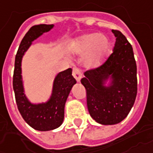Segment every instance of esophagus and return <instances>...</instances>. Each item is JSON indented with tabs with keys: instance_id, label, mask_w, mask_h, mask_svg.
I'll use <instances>...</instances> for the list:
<instances>
[{
	"instance_id": "obj_1",
	"label": "esophagus",
	"mask_w": 153,
	"mask_h": 153,
	"mask_svg": "<svg viewBox=\"0 0 153 153\" xmlns=\"http://www.w3.org/2000/svg\"><path fill=\"white\" fill-rule=\"evenodd\" d=\"M73 76L74 77V79H76L77 82H80L81 78H82V74H81V73L79 68H73Z\"/></svg>"
}]
</instances>
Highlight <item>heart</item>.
I'll return each instance as SVG.
<instances>
[{"label": "heart", "instance_id": "heart-1", "mask_svg": "<svg viewBox=\"0 0 153 153\" xmlns=\"http://www.w3.org/2000/svg\"><path fill=\"white\" fill-rule=\"evenodd\" d=\"M69 49L74 54H85L84 65L87 68H94L100 66L108 58L111 42L103 34H85L74 40Z\"/></svg>", "mask_w": 153, "mask_h": 153}]
</instances>
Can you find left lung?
<instances>
[{
  "instance_id": "left-lung-1",
  "label": "left lung",
  "mask_w": 153,
  "mask_h": 153,
  "mask_svg": "<svg viewBox=\"0 0 153 153\" xmlns=\"http://www.w3.org/2000/svg\"><path fill=\"white\" fill-rule=\"evenodd\" d=\"M113 53L100 67L85 73L81 84L90 116L101 125H116L127 116L137 93V64L132 47L120 31Z\"/></svg>"
}]
</instances>
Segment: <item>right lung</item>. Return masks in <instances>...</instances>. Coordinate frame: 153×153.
I'll use <instances>...</instances> for the list:
<instances>
[{"mask_svg": "<svg viewBox=\"0 0 153 153\" xmlns=\"http://www.w3.org/2000/svg\"><path fill=\"white\" fill-rule=\"evenodd\" d=\"M53 27V24H40L31 27L21 42L15 59L13 90L17 108L25 121L31 127L40 131H52L62 125L64 119L65 103L73 86L76 84L72 75V68H68L55 76L52 94L45 102H31L25 94L22 75V58L33 42L44 33L49 32Z\"/></svg>", "mask_w": 153, "mask_h": 153, "instance_id": "obj_1", "label": "right lung"}]
</instances>
